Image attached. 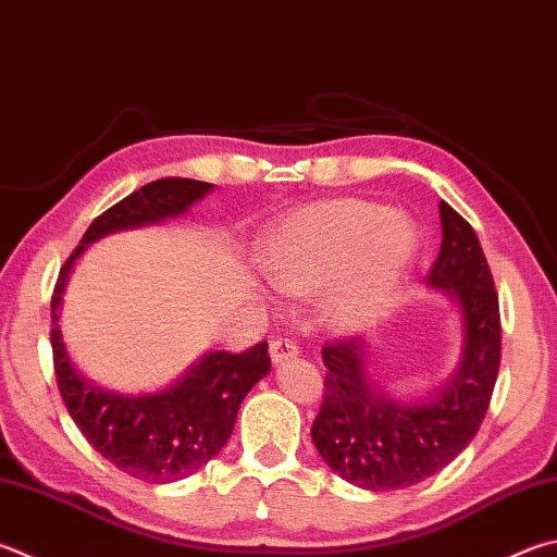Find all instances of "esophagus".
Returning a JSON list of instances; mask_svg holds the SVG:
<instances>
[{
	"mask_svg": "<svg viewBox=\"0 0 557 557\" xmlns=\"http://www.w3.org/2000/svg\"><path fill=\"white\" fill-rule=\"evenodd\" d=\"M297 352H299V348L295 346V341L282 338V336L270 341V358H272V362H275V366H280V362H285V360L297 358Z\"/></svg>",
	"mask_w": 557,
	"mask_h": 557,
	"instance_id": "34e87169",
	"label": "esophagus"
}]
</instances>
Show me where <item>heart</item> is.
<instances>
[{
  "label": "heart",
  "mask_w": 557,
  "mask_h": 557,
  "mask_svg": "<svg viewBox=\"0 0 557 557\" xmlns=\"http://www.w3.org/2000/svg\"><path fill=\"white\" fill-rule=\"evenodd\" d=\"M413 256L409 221L368 199H329L282 221L262 246L260 265L282 295L321 292V319L356 331L387 309Z\"/></svg>",
  "instance_id": "1"
}]
</instances>
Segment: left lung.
Returning a JSON list of instances; mask_svg holds the SVG:
<instances>
[{
  "mask_svg": "<svg viewBox=\"0 0 557 557\" xmlns=\"http://www.w3.org/2000/svg\"><path fill=\"white\" fill-rule=\"evenodd\" d=\"M441 252L429 285L460 307L462 352L450 380L419 401H399L370 377L362 338L321 350L326 380L311 441L343 480L370 492L404 490L458 458L490 409L502 360L499 297L472 226L446 201Z\"/></svg>",
  "mask_w": 557,
  "mask_h": 557,
  "instance_id": "obj_1",
  "label": "left lung"
}]
</instances>
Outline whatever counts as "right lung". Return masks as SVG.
Listing matches in <instances>:
<instances>
[{
	"label": "right lung",
	"instance_id": "add662e5",
	"mask_svg": "<svg viewBox=\"0 0 557 557\" xmlns=\"http://www.w3.org/2000/svg\"><path fill=\"white\" fill-rule=\"evenodd\" d=\"M214 185L187 177L148 182L107 209L85 231L60 270L50 299V346L60 397L97 453L131 478L168 484L187 478L226 446L240 401L270 372L268 343L244 352L214 350L170 387L153 394H116L85 380L70 362L60 333V305L75 262L89 244L124 228L175 219L205 199Z\"/></svg>",
	"mask_w": 557,
	"mask_h": 557
}]
</instances>
